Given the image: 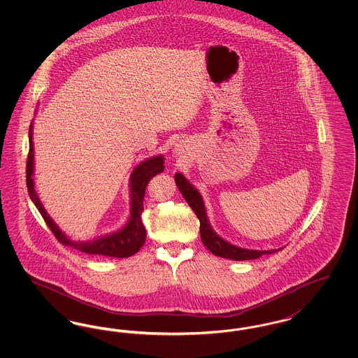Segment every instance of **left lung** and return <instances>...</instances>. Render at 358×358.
<instances>
[{"label":"left lung","mask_w":358,"mask_h":358,"mask_svg":"<svg viewBox=\"0 0 358 358\" xmlns=\"http://www.w3.org/2000/svg\"><path fill=\"white\" fill-rule=\"evenodd\" d=\"M174 180H176V184L180 189V192L182 193L184 199L187 200V204L194 210L196 216L199 217V220H200V236L203 240V244L213 255L231 259V260H250V259H257V257L266 255V254H273V252L278 251V250H271V251L245 250V248H240L236 245H232L228 241L222 240L210 228V224L208 222V217H206V213H205L204 203H203V199H201L200 193L187 182L185 177L181 173H176Z\"/></svg>","instance_id":"1"}]
</instances>
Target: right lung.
Segmentation results:
<instances>
[{"label":"right lung","mask_w":358,"mask_h":358,"mask_svg":"<svg viewBox=\"0 0 358 358\" xmlns=\"http://www.w3.org/2000/svg\"><path fill=\"white\" fill-rule=\"evenodd\" d=\"M32 130L34 126H29V153L27 159V187L29 197L32 199L36 208L41 213L45 224L50 227L52 234L62 244L72 247L80 252L88 255L110 256V257H129L136 254L141 247L145 244L146 238V229L141 222V213L143 210V197L148 182L152 180L155 174L164 171V157L157 155L148 161H143L136 166L131 178H130V192H131V213L130 220L126 224L123 229L118 232L104 236V238L88 241V243H76L69 240L51 217L47 215L44 206L40 203L36 190H34V142H32Z\"/></svg>","instance_id":"obj_1"}]
</instances>
